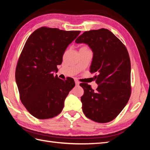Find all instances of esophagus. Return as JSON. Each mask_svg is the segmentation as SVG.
Returning a JSON list of instances; mask_svg holds the SVG:
<instances>
[{
	"mask_svg": "<svg viewBox=\"0 0 150 150\" xmlns=\"http://www.w3.org/2000/svg\"><path fill=\"white\" fill-rule=\"evenodd\" d=\"M75 82L76 86H79V84H80V82H79L78 81H77V80L75 81Z\"/></svg>",
	"mask_w": 150,
	"mask_h": 150,
	"instance_id": "esophagus-1",
	"label": "esophagus"
}]
</instances>
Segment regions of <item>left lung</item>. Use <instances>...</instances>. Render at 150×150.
Returning <instances> with one entry per match:
<instances>
[{
  "label": "left lung",
  "mask_w": 150,
  "mask_h": 150,
  "mask_svg": "<svg viewBox=\"0 0 150 150\" xmlns=\"http://www.w3.org/2000/svg\"><path fill=\"white\" fill-rule=\"evenodd\" d=\"M90 47L93 59L90 72L96 73V91L81 83L83 113L95 122L106 123L113 120L126 104L131 95V63L125 46L104 28L85 31L75 40Z\"/></svg>",
  "instance_id": "obj_1"
}]
</instances>
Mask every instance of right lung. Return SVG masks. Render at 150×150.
I'll list each match as a JSON object with an SVG mask.
<instances>
[{
  "label": "right lung",
  "instance_id": "right-lung-1",
  "mask_svg": "<svg viewBox=\"0 0 150 150\" xmlns=\"http://www.w3.org/2000/svg\"><path fill=\"white\" fill-rule=\"evenodd\" d=\"M80 33L42 27L31 33L25 44L16 68L15 80L22 103L37 119L58 115L75 86L72 78L63 81L53 73L61 64L67 47Z\"/></svg>",
  "mask_w": 150,
  "mask_h": 150
}]
</instances>
